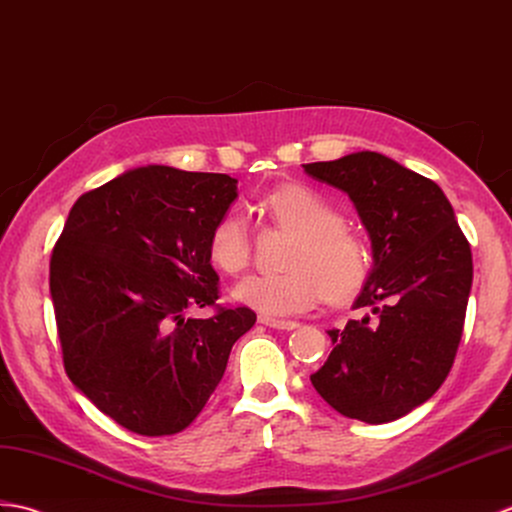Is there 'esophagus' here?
<instances>
[{
  "label": "esophagus",
  "mask_w": 512,
  "mask_h": 512,
  "mask_svg": "<svg viewBox=\"0 0 512 512\" xmlns=\"http://www.w3.org/2000/svg\"><path fill=\"white\" fill-rule=\"evenodd\" d=\"M260 324H265L269 328H278V331H293V328H298V322H291V320H276V317H258Z\"/></svg>",
  "instance_id": "esophagus-1"
}]
</instances>
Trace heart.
<instances>
[{
  "label": "heart",
  "instance_id": "b5f03b06",
  "mask_svg": "<svg viewBox=\"0 0 512 512\" xmlns=\"http://www.w3.org/2000/svg\"><path fill=\"white\" fill-rule=\"evenodd\" d=\"M263 208L298 238L291 245L285 274H258L238 282L234 302L263 317H289L328 298L350 300L370 276V252L357 234L344 227L342 214L320 192L289 184L263 199ZM252 243L243 212L230 210L212 225L210 263L223 274H241L249 265Z\"/></svg>",
  "mask_w": 512,
  "mask_h": 512
}]
</instances>
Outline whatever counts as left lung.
I'll use <instances>...</instances> for the list:
<instances>
[{
  "instance_id": "1",
  "label": "left lung",
  "mask_w": 512,
  "mask_h": 512,
  "mask_svg": "<svg viewBox=\"0 0 512 512\" xmlns=\"http://www.w3.org/2000/svg\"><path fill=\"white\" fill-rule=\"evenodd\" d=\"M302 166L346 192L372 247L355 300L372 313L328 331L333 350L311 383L339 414L390 423L431 399L453 366L473 282L469 241L440 186L390 157Z\"/></svg>"
}]
</instances>
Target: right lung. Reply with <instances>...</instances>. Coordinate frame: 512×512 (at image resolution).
Here are the masks:
<instances>
[{"mask_svg":"<svg viewBox=\"0 0 512 512\" xmlns=\"http://www.w3.org/2000/svg\"><path fill=\"white\" fill-rule=\"evenodd\" d=\"M236 184L221 173L131 168L78 197L54 245L50 295L67 377L140 436L186 429L256 322L245 306L186 317L219 300L208 238Z\"/></svg>","mask_w":512,"mask_h":512,"instance_id":"obj_1","label":"right lung"}]
</instances>
